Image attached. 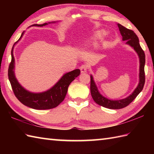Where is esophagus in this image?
Masks as SVG:
<instances>
[{
    "mask_svg": "<svg viewBox=\"0 0 154 154\" xmlns=\"http://www.w3.org/2000/svg\"><path fill=\"white\" fill-rule=\"evenodd\" d=\"M80 70H81V72L82 73H86L87 70V65H81V66L80 67Z\"/></svg>",
    "mask_w": 154,
    "mask_h": 154,
    "instance_id": "obj_1",
    "label": "esophagus"
}]
</instances>
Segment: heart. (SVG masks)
<instances>
[{"instance_id":"b5f03b06","label":"heart","mask_w":154,"mask_h":154,"mask_svg":"<svg viewBox=\"0 0 154 154\" xmlns=\"http://www.w3.org/2000/svg\"><path fill=\"white\" fill-rule=\"evenodd\" d=\"M106 35V32L103 30H100L97 31L93 35L94 40H99L102 39Z\"/></svg>"}]
</instances>
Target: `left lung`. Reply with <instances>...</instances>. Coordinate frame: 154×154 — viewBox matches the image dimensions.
<instances>
[{"instance_id":"obj_1","label":"left lung","mask_w":154,"mask_h":154,"mask_svg":"<svg viewBox=\"0 0 154 154\" xmlns=\"http://www.w3.org/2000/svg\"><path fill=\"white\" fill-rule=\"evenodd\" d=\"M118 26H119L120 34L122 36V41H125L126 44L132 47L138 55L140 60L139 83L132 93L125 99L120 100H110L104 97L100 93L93 79V75H91V94L94 101L99 105L109 109H120L127 106L135 99V98L142 91L145 83V54L140 46L139 39L134 31L129 30L120 24H118Z\"/></svg>"}]
</instances>
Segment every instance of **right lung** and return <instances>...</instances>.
Wrapping results in <instances>:
<instances>
[{
	"instance_id": "1",
	"label": "right lung",
	"mask_w": 154,
	"mask_h": 154,
	"mask_svg": "<svg viewBox=\"0 0 154 154\" xmlns=\"http://www.w3.org/2000/svg\"><path fill=\"white\" fill-rule=\"evenodd\" d=\"M55 22H57L44 23L43 24H34L32 26L42 27L48 25V24ZM24 34V31L22 32L20 38L16 42V43L19 40H20ZM16 44H14L12 49V60L8 71V79L11 82L13 92H14L15 96L25 106L34 109L47 110L54 109V108L57 106L64 100L65 96H66L69 85L75 78L79 75L81 72L80 70L79 69H77L64 74L53 87L46 91L42 93L30 92V91H28L24 89L18 83L15 76V60L14 55H13V49H14V46Z\"/></svg>"
}]
</instances>
